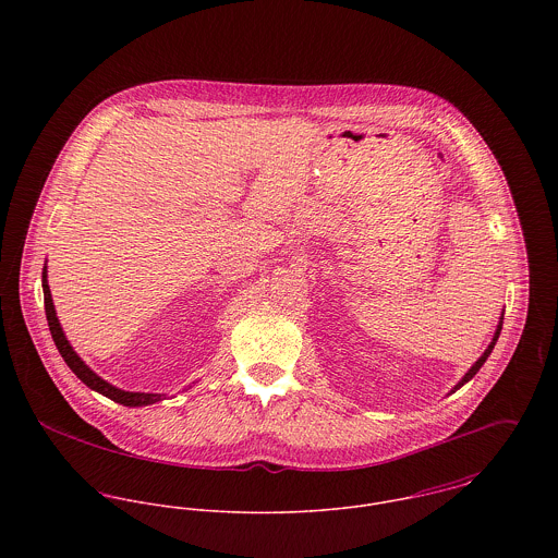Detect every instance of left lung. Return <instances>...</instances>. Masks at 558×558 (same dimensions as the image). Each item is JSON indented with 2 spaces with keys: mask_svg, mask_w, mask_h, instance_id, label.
<instances>
[{
  "mask_svg": "<svg viewBox=\"0 0 558 558\" xmlns=\"http://www.w3.org/2000/svg\"><path fill=\"white\" fill-rule=\"evenodd\" d=\"M500 328H502V316H500V319H498V326H496V332H494V337H492V341H489V345H487V350H485V352H483V354H481V356H478L477 363H475V365H473V367H471V369H469V372H466V376H464V378H462V380H460V383H458V385H456V389H453V391H451V393H456V391H458V389H460V387H464V385H466V383H469V380H473V376H475V374H477L478 369H481V367H483V363H485V361H487V356H489V352H492V350H494V345H496V341H498V335H500Z\"/></svg>",
  "mask_w": 558,
  "mask_h": 558,
  "instance_id": "8db88e82",
  "label": "left lung"
}]
</instances>
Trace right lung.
<instances>
[{
    "label": "right lung",
    "instance_id": "1",
    "mask_svg": "<svg viewBox=\"0 0 558 558\" xmlns=\"http://www.w3.org/2000/svg\"><path fill=\"white\" fill-rule=\"evenodd\" d=\"M43 292H45V314H47V322H49V330H51V337L62 354V359L66 361V365L73 369V374L80 378L81 383L85 387H89L92 391L105 396V398L113 399L122 405H129V408H135V405H148V403H157L160 399H165L162 393H133V391H122L113 385H109L107 380H102L100 376H96L83 361L80 359V354L73 350V345L69 343L62 326H60V319L56 316V307H53V299H51V290H49V283H47V266L43 268Z\"/></svg>",
    "mask_w": 558,
    "mask_h": 558
}]
</instances>
